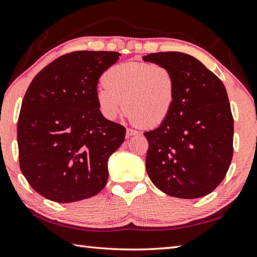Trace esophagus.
<instances>
[{
	"label": "esophagus",
	"mask_w": 257,
	"mask_h": 257,
	"mask_svg": "<svg viewBox=\"0 0 257 257\" xmlns=\"http://www.w3.org/2000/svg\"><path fill=\"white\" fill-rule=\"evenodd\" d=\"M137 134H138L137 130H135V129H130V128H128V129H127V137L136 136Z\"/></svg>",
	"instance_id": "34e87169"
}]
</instances>
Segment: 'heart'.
Returning a JSON list of instances; mask_svg holds the SVG:
<instances>
[{
	"label": "heart",
	"instance_id": "obj_1",
	"mask_svg": "<svg viewBox=\"0 0 257 257\" xmlns=\"http://www.w3.org/2000/svg\"><path fill=\"white\" fill-rule=\"evenodd\" d=\"M96 102L105 119L114 120L122 110L130 121L155 128L169 118L176 101L173 72L163 65L125 62L111 66L102 76Z\"/></svg>",
	"mask_w": 257,
	"mask_h": 257
}]
</instances>
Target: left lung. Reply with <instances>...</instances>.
<instances>
[{
  "instance_id": "8db88e82",
  "label": "left lung",
  "mask_w": 257,
  "mask_h": 257,
  "mask_svg": "<svg viewBox=\"0 0 257 257\" xmlns=\"http://www.w3.org/2000/svg\"><path fill=\"white\" fill-rule=\"evenodd\" d=\"M143 59L170 68L176 80L170 116L144 134L149 179L171 197H204L225 179L234 153V118L225 85L188 54L166 51Z\"/></svg>"
}]
</instances>
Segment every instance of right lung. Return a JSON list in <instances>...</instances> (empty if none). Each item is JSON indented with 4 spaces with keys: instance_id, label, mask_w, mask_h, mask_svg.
Returning a JSON list of instances; mask_svg holds the SVG:
<instances>
[{
    "instance_id": "1",
    "label": "right lung",
    "mask_w": 257,
    "mask_h": 257,
    "mask_svg": "<svg viewBox=\"0 0 257 257\" xmlns=\"http://www.w3.org/2000/svg\"><path fill=\"white\" fill-rule=\"evenodd\" d=\"M116 51H73L37 74L18 119L19 163L36 192L68 203L91 198L108 182V160L125 128L105 119L96 102L100 76Z\"/></svg>"
}]
</instances>
